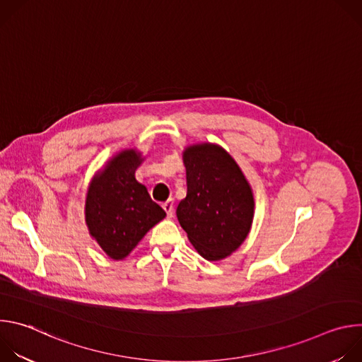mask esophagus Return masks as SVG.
Masks as SVG:
<instances>
[{
  "instance_id": "34e87169",
  "label": "esophagus",
  "mask_w": 362,
  "mask_h": 362,
  "mask_svg": "<svg viewBox=\"0 0 362 362\" xmlns=\"http://www.w3.org/2000/svg\"><path fill=\"white\" fill-rule=\"evenodd\" d=\"M173 208H175V202L173 199H169L163 203V209L166 211L168 214V218H173Z\"/></svg>"
}]
</instances>
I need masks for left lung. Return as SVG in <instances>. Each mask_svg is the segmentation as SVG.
Masks as SVG:
<instances>
[{
	"instance_id": "8db88e82",
	"label": "left lung",
	"mask_w": 362,
	"mask_h": 362,
	"mask_svg": "<svg viewBox=\"0 0 362 362\" xmlns=\"http://www.w3.org/2000/svg\"><path fill=\"white\" fill-rule=\"evenodd\" d=\"M187 194L176 215L190 243L208 261H221L246 239L253 221V193L230 154L212 143L185 148Z\"/></svg>"
}]
</instances>
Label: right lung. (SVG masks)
<instances>
[{"instance_id":"right-lung-1","label":"right lung","mask_w":362,"mask_h":362,"mask_svg":"<svg viewBox=\"0 0 362 362\" xmlns=\"http://www.w3.org/2000/svg\"><path fill=\"white\" fill-rule=\"evenodd\" d=\"M141 153L126 148L113 156L91 180L86 197L90 235L115 261H122L166 212L134 177Z\"/></svg>"}]
</instances>
